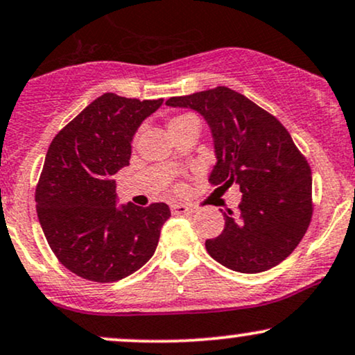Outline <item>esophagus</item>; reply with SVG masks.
Returning <instances> with one entry per match:
<instances>
[{
	"instance_id": "34e87169",
	"label": "esophagus",
	"mask_w": 355,
	"mask_h": 355,
	"mask_svg": "<svg viewBox=\"0 0 355 355\" xmlns=\"http://www.w3.org/2000/svg\"><path fill=\"white\" fill-rule=\"evenodd\" d=\"M172 211L175 213V215H191V213L195 211V208L189 207V205H172Z\"/></svg>"
}]
</instances>
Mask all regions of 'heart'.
Returning <instances> with one entry per match:
<instances>
[{
	"label": "heart",
	"instance_id": "b5f03b06",
	"mask_svg": "<svg viewBox=\"0 0 355 355\" xmlns=\"http://www.w3.org/2000/svg\"><path fill=\"white\" fill-rule=\"evenodd\" d=\"M198 121L193 117L191 114H178L175 115V117H172L168 121V123H166V127H168V132H173L177 129H180V127H185L189 125V123H196Z\"/></svg>",
	"mask_w": 355,
	"mask_h": 355
}]
</instances>
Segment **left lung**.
Masks as SVG:
<instances>
[{"label":"left lung","instance_id":"8db88e82","mask_svg":"<svg viewBox=\"0 0 355 355\" xmlns=\"http://www.w3.org/2000/svg\"><path fill=\"white\" fill-rule=\"evenodd\" d=\"M166 105L190 107L207 121L216 155L210 182L236 183L243 193L240 213L223 211V232L205 241L208 254L246 275L284 261L311 223L313 178L283 123L225 85L170 97Z\"/></svg>","mask_w":355,"mask_h":355}]
</instances>
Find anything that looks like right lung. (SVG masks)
<instances>
[{"mask_svg": "<svg viewBox=\"0 0 355 355\" xmlns=\"http://www.w3.org/2000/svg\"><path fill=\"white\" fill-rule=\"evenodd\" d=\"M162 102L107 92L49 145L36 187L37 218L55 258L84 279L114 283L155 253L168 205L117 207L114 175L129 165L137 129Z\"/></svg>", "mask_w": 355, "mask_h": 355, "instance_id": "right-lung-1", "label": "right lung"}]
</instances>
